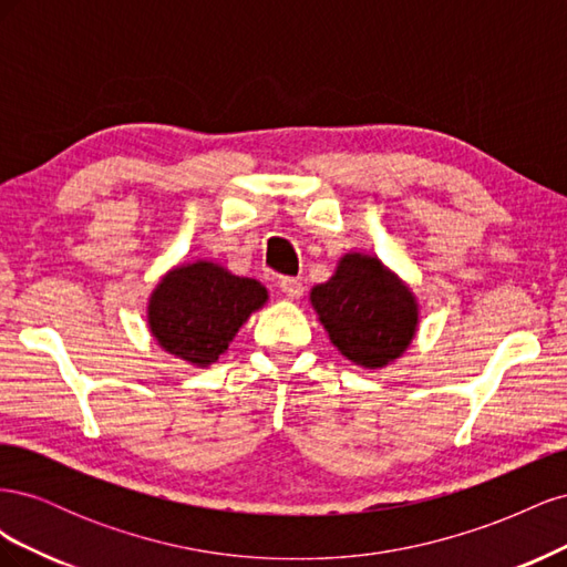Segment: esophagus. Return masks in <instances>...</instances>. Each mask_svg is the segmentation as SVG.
Wrapping results in <instances>:
<instances>
[{
    "mask_svg": "<svg viewBox=\"0 0 567 567\" xmlns=\"http://www.w3.org/2000/svg\"><path fill=\"white\" fill-rule=\"evenodd\" d=\"M279 288H281V293H284L288 300H298V298L302 296V290H305V286H302L298 279H293V277H284V279L279 281Z\"/></svg>",
    "mask_w": 567,
    "mask_h": 567,
    "instance_id": "obj_1",
    "label": "esophagus"
}]
</instances>
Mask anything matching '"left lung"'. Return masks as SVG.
I'll return each instance as SVG.
<instances>
[{
  "label": "left lung",
  "mask_w": 567,
  "mask_h": 567,
  "mask_svg": "<svg viewBox=\"0 0 567 567\" xmlns=\"http://www.w3.org/2000/svg\"><path fill=\"white\" fill-rule=\"evenodd\" d=\"M310 300L340 354L364 369L402 357L419 329L416 296L379 257L364 252L342 255Z\"/></svg>",
  "instance_id": "1"
}]
</instances>
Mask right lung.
Here are the masks:
<instances>
[{
    "label": "right lung",
    "instance_id": "1",
    "mask_svg": "<svg viewBox=\"0 0 567 567\" xmlns=\"http://www.w3.org/2000/svg\"><path fill=\"white\" fill-rule=\"evenodd\" d=\"M267 288L236 277L217 262L198 260L169 269L148 300V329L158 346L194 367H210L252 312Z\"/></svg>",
    "mask_w": 567,
    "mask_h": 567
}]
</instances>
